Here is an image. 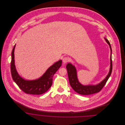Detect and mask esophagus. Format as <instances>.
<instances>
[{"mask_svg": "<svg viewBox=\"0 0 125 125\" xmlns=\"http://www.w3.org/2000/svg\"><path fill=\"white\" fill-rule=\"evenodd\" d=\"M69 59H68L67 57H64V58L63 59V63L65 64V63H67V62L69 61Z\"/></svg>", "mask_w": 125, "mask_h": 125, "instance_id": "obj_1", "label": "esophagus"}]
</instances>
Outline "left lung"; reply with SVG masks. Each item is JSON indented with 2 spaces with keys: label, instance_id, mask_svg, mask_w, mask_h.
<instances>
[{
  "label": "left lung",
  "instance_id": "obj_1",
  "mask_svg": "<svg viewBox=\"0 0 125 125\" xmlns=\"http://www.w3.org/2000/svg\"><path fill=\"white\" fill-rule=\"evenodd\" d=\"M105 40L107 43L109 44L110 47L111 49V67L110 71L107 75L105 79H104L101 83L95 86H91V85H88V86H83L82 85L78 82L77 77V73L75 67L72 65L71 64L68 63L67 64L66 66L68 76L69 78V83L70 85L71 86L73 89L78 93L79 94L83 95H89L93 94H95L96 93H98L100 91L101 89L104 87L106 83L109 78L110 77L112 72L113 70V63H112V48L110 44L109 41L105 39Z\"/></svg>",
  "mask_w": 125,
  "mask_h": 125
}]
</instances>
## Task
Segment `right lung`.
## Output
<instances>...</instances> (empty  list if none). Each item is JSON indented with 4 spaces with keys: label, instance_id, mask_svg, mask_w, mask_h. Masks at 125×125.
Segmentation results:
<instances>
[{
    "label": "right lung",
    "instance_id": "add662e5",
    "mask_svg": "<svg viewBox=\"0 0 125 125\" xmlns=\"http://www.w3.org/2000/svg\"><path fill=\"white\" fill-rule=\"evenodd\" d=\"M15 45L12 52L11 72L12 78L18 87L24 92L28 94L41 95L47 91L52 83V78L55 73L62 65L60 60L50 66L45 73L39 79L34 81H26L21 77L16 71L14 65V51Z\"/></svg>",
    "mask_w": 125,
    "mask_h": 125
}]
</instances>
